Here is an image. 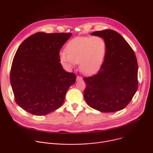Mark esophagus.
Masks as SVG:
<instances>
[{
    "label": "esophagus",
    "instance_id": "34e87169",
    "mask_svg": "<svg viewBox=\"0 0 153 153\" xmlns=\"http://www.w3.org/2000/svg\"><path fill=\"white\" fill-rule=\"evenodd\" d=\"M82 79H83L82 77H80V76H77V77H76V80L77 81H80V80H82Z\"/></svg>",
    "mask_w": 153,
    "mask_h": 153
}]
</instances>
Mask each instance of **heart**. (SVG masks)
<instances>
[{
  "instance_id": "obj_1",
  "label": "heart",
  "mask_w": 153,
  "mask_h": 153,
  "mask_svg": "<svg viewBox=\"0 0 153 153\" xmlns=\"http://www.w3.org/2000/svg\"><path fill=\"white\" fill-rule=\"evenodd\" d=\"M60 53L59 59L67 69L74 68L79 63L80 71L91 74L97 71L104 61L106 43L100 36L77 37L71 39Z\"/></svg>"
}]
</instances>
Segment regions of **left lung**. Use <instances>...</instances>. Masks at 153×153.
Segmentation results:
<instances>
[{"label":"left lung","mask_w":153,"mask_h":153,"mask_svg":"<svg viewBox=\"0 0 153 153\" xmlns=\"http://www.w3.org/2000/svg\"><path fill=\"white\" fill-rule=\"evenodd\" d=\"M91 35L105 40L106 53L98 73L83 79L85 100L100 112L122 110L137 90L138 65L135 53L125 39L114 30L95 31Z\"/></svg>","instance_id":"obj_1"}]
</instances>
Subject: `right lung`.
<instances>
[{"instance_id":"right-lung-1","label":"right lung","mask_w":153,"mask_h":153,"mask_svg":"<svg viewBox=\"0 0 153 153\" xmlns=\"http://www.w3.org/2000/svg\"><path fill=\"white\" fill-rule=\"evenodd\" d=\"M71 36L39 32L18 48L12 63L10 82L15 101L25 111L44 116L63 103L76 76L64 71L59 51Z\"/></svg>"}]
</instances>
